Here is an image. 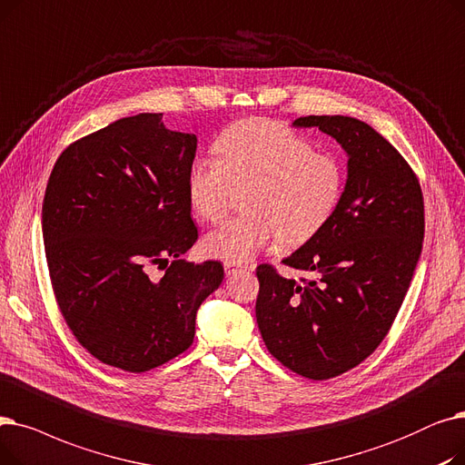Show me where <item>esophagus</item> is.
<instances>
[{"instance_id": "34e87169", "label": "esophagus", "mask_w": 465, "mask_h": 465, "mask_svg": "<svg viewBox=\"0 0 465 465\" xmlns=\"http://www.w3.org/2000/svg\"><path fill=\"white\" fill-rule=\"evenodd\" d=\"M223 269H225V274H227V276H232V274H236L238 271L246 269V267H242V264H236V262H229V261H225V262H223Z\"/></svg>"}]
</instances>
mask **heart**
<instances>
[{"mask_svg":"<svg viewBox=\"0 0 465 465\" xmlns=\"http://www.w3.org/2000/svg\"><path fill=\"white\" fill-rule=\"evenodd\" d=\"M217 159L196 157L187 170V194L194 212L219 221L236 189L248 187L244 210L204 238V252L229 262H248L274 244H301L333 213L342 193L337 159L316 153L290 126L248 119L229 126L215 143Z\"/></svg>","mask_w":465,"mask_h":465,"instance_id":"1","label":"heart"}]
</instances>
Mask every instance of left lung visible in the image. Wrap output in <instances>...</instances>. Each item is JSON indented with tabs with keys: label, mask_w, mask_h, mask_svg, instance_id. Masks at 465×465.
<instances>
[{
	"label": "left lung",
	"mask_w": 465,
	"mask_h": 465,
	"mask_svg": "<svg viewBox=\"0 0 465 465\" xmlns=\"http://www.w3.org/2000/svg\"><path fill=\"white\" fill-rule=\"evenodd\" d=\"M293 126L335 138L348 175L325 225L283 259L311 280L257 267L255 318L280 363L325 381L360 365L388 335L422 253L424 198L400 151L367 123L308 115Z\"/></svg>",
	"instance_id": "obj_1"
}]
</instances>
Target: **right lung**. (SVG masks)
Returning a JSON list of instances; mask_svg holds the SVG:
<instances>
[{
  "label": "right lung",
  "mask_w": 465,
  "mask_h": 465,
  "mask_svg": "<svg viewBox=\"0 0 465 465\" xmlns=\"http://www.w3.org/2000/svg\"><path fill=\"white\" fill-rule=\"evenodd\" d=\"M194 153V134L140 114L77 140L51 172L41 227L53 290L79 344L105 365L143 372L180 356L198 306L223 282L221 262L182 259L198 238ZM151 263L165 269L159 281Z\"/></svg>",
  "instance_id": "right-lung-1"
}]
</instances>
